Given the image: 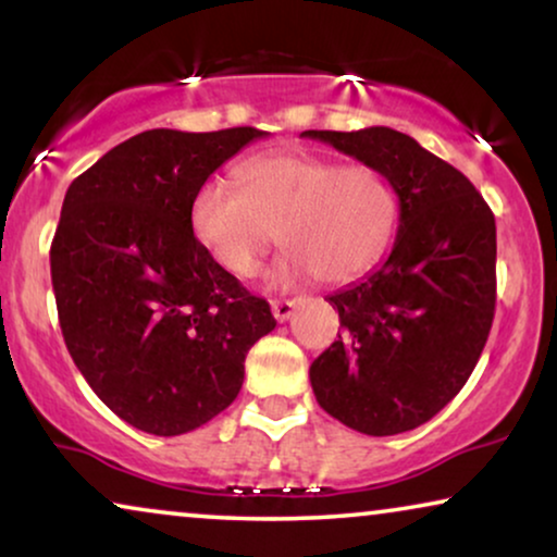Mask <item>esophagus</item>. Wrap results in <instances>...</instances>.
<instances>
[{
    "label": "esophagus",
    "mask_w": 557,
    "mask_h": 557,
    "mask_svg": "<svg viewBox=\"0 0 557 557\" xmlns=\"http://www.w3.org/2000/svg\"><path fill=\"white\" fill-rule=\"evenodd\" d=\"M296 304H299V299H273L271 311L273 317H276V322H286V319H292Z\"/></svg>",
    "instance_id": "esophagus-1"
}]
</instances>
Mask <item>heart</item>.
Segmentation results:
<instances>
[{
  "mask_svg": "<svg viewBox=\"0 0 557 557\" xmlns=\"http://www.w3.org/2000/svg\"><path fill=\"white\" fill-rule=\"evenodd\" d=\"M235 185L210 177L189 202V231L218 269L253 278L281 240L276 284H349L375 269L400 223L393 182L372 164L307 151H265L235 166Z\"/></svg>",
  "mask_w": 557,
  "mask_h": 557,
  "instance_id": "obj_1",
  "label": "heart"
}]
</instances>
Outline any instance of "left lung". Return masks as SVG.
Masks as SVG:
<instances>
[{
	"label": "left lung",
	"mask_w": 557,
	"mask_h": 557,
	"mask_svg": "<svg viewBox=\"0 0 557 557\" xmlns=\"http://www.w3.org/2000/svg\"><path fill=\"white\" fill-rule=\"evenodd\" d=\"M301 136L377 166L400 202L387 261L330 296L342 334L311 362V387L349 429L368 436L413 431L454 400L490 337L494 215L456 166L395 128Z\"/></svg>",
	"instance_id": "1"
}]
</instances>
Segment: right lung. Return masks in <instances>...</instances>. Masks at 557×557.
I'll return each instance as SVG.
<instances>
[{"label": "right lung", "mask_w": 557, "mask_h": 557, "mask_svg": "<svg viewBox=\"0 0 557 557\" xmlns=\"http://www.w3.org/2000/svg\"><path fill=\"white\" fill-rule=\"evenodd\" d=\"M265 132L136 134L73 180L50 246L60 330L94 393L134 429L180 436L238 398L269 301L189 231L195 189Z\"/></svg>", "instance_id": "1"}]
</instances>
